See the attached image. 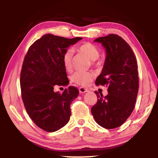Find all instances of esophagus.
<instances>
[{"mask_svg":"<svg viewBox=\"0 0 158 158\" xmlns=\"http://www.w3.org/2000/svg\"><path fill=\"white\" fill-rule=\"evenodd\" d=\"M79 90L80 93H85L89 91V90L86 89H85V88H83V87H80L79 89Z\"/></svg>","mask_w":158,"mask_h":158,"instance_id":"esophagus-1","label":"esophagus"}]
</instances>
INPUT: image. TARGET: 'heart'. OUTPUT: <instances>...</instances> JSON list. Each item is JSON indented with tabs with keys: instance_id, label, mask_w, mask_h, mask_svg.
I'll list each match as a JSON object with an SVG mask.
<instances>
[{
	"instance_id": "b5f03b06",
	"label": "heart",
	"mask_w": 158,
	"mask_h": 158,
	"mask_svg": "<svg viewBox=\"0 0 158 158\" xmlns=\"http://www.w3.org/2000/svg\"><path fill=\"white\" fill-rule=\"evenodd\" d=\"M78 49L81 53H84L86 56L93 60V64L96 65H100V61L96 62V60L100 56V51L98 48L90 42H85L80 44L78 47ZM73 51L72 49L66 50L63 56V62L65 68L67 70L72 69V62H73ZM95 77V74L92 72H76L73 77L72 80L74 83L82 86H87Z\"/></svg>"
}]
</instances>
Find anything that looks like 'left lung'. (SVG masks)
<instances>
[{"instance_id":"left-lung-1","label":"left lung","mask_w":158,"mask_h":158,"mask_svg":"<svg viewBox=\"0 0 158 158\" xmlns=\"http://www.w3.org/2000/svg\"><path fill=\"white\" fill-rule=\"evenodd\" d=\"M106 49L105 65L96 79L97 85H106L108 95L95 91L98 101L91 108L95 121L106 129L121 126L135 108L139 90L137 59L121 37L109 34L95 39Z\"/></svg>"}]
</instances>
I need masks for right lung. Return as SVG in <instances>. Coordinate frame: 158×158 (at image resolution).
<instances>
[{"label":"right lung","mask_w":158,"mask_h":158,"mask_svg":"<svg viewBox=\"0 0 158 158\" xmlns=\"http://www.w3.org/2000/svg\"><path fill=\"white\" fill-rule=\"evenodd\" d=\"M81 39L44 35L29 47L23 59L20 75L23 105L35 124L46 132L60 129L70 118V105L79 90L70 85L59 93L53 88L68 84L63 53Z\"/></svg>","instance_id":"obj_1"}]
</instances>
